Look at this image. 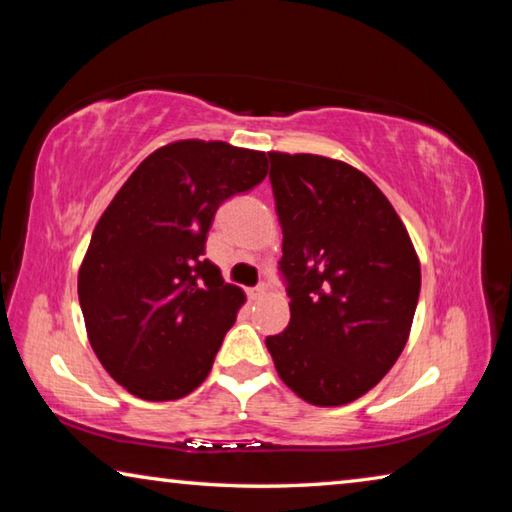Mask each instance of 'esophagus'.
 <instances>
[{
  "instance_id": "esophagus-1",
  "label": "esophagus",
  "mask_w": 512,
  "mask_h": 512,
  "mask_svg": "<svg viewBox=\"0 0 512 512\" xmlns=\"http://www.w3.org/2000/svg\"><path fill=\"white\" fill-rule=\"evenodd\" d=\"M266 293V287L264 284H259V287H255V289H248V298L250 300H259Z\"/></svg>"
}]
</instances>
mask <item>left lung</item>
I'll return each instance as SVG.
<instances>
[{"label":"left lung","mask_w":512,"mask_h":512,"mask_svg":"<svg viewBox=\"0 0 512 512\" xmlns=\"http://www.w3.org/2000/svg\"><path fill=\"white\" fill-rule=\"evenodd\" d=\"M268 160L291 320L266 348L277 375L305 402H354L393 368L409 339L418 255L366 173L309 153H268Z\"/></svg>","instance_id":"obj_1"}]
</instances>
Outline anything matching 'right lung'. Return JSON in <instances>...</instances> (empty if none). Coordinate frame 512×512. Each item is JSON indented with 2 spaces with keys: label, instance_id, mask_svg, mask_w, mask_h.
<instances>
[{
  "label": "right lung",
  "instance_id": "obj_1",
  "mask_svg": "<svg viewBox=\"0 0 512 512\" xmlns=\"http://www.w3.org/2000/svg\"><path fill=\"white\" fill-rule=\"evenodd\" d=\"M266 153L183 140L137 167L92 232L79 302L108 375L149 402L185 397L210 375L244 291L205 259L219 205L262 183Z\"/></svg>",
  "mask_w": 512,
  "mask_h": 512
}]
</instances>
